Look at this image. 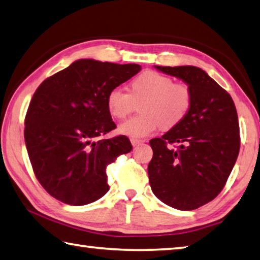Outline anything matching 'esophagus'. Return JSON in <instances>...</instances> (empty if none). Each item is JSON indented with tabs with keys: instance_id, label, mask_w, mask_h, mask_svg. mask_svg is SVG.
<instances>
[{
	"instance_id": "1",
	"label": "esophagus",
	"mask_w": 260,
	"mask_h": 260,
	"mask_svg": "<svg viewBox=\"0 0 260 260\" xmlns=\"http://www.w3.org/2000/svg\"><path fill=\"white\" fill-rule=\"evenodd\" d=\"M131 142H132V144H133V146H136V145H139L141 143H143L144 141L143 140H140V139H132Z\"/></svg>"
}]
</instances>
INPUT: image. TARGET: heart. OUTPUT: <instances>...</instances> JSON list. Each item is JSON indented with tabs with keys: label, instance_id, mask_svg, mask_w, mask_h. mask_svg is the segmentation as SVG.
Masks as SVG:
<instances>
[{
	"label": "heart",
	"instance_id": "obj_1",
	"mask_svg": "<svg viewBox=\"0 0 260 260\" xmlns=\"http://www.w3.org/2000/svg\"><path fill=\"white\" fill-rule=\"evenodd\" d=\"M141 114L120 124L121 134L144 138L160 126L171 129L185 119L193 103V92L186 83L174 79L154 70H145L131 83L129 92L121 87L111 88L107 95L110 115L124 119L140 102Z\"/></svg>",
	"mask_w": 260,
	"mask_h": 260
}]
</instances>
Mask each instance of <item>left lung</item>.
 I'll return each instance as SVG.
<instances>
[{"label": "left lung", "mask_w": 260, "mask_h": 260, "mask_svg": "<svg viewBox=\"0 0 260 260\" xmlns=\"http://www.w3.org/2000/svg\"><path fill=\"white\" fill-rule=\"evenodd\" d=\"M155 68L190 85L193 103L181 124L161 138L150 140L153 157L148 166L149 183L164 204L193 210L219 194L237 161V109L230 94L202 69L193 66Z\"/></svg>", "instance_id": "left-lung-1"}]
</instances>
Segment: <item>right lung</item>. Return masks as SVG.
<instances>
[{"mask_svg": "<svg viewBox=\"0 0 260 260\" xmlns=\"http://www.w3.org/2000/svg\"><path fill=\"white\" fill-rule=\"evenodd\" d=\"M140 70L136 63L82 59L37 87L25 117V143L36 178L56 200L83 206L109 191L107 167L133 148L125 135L99 139L116 128L107 95Z\"/></svg>", "mask_w": 260, "mask_h": 260, "instance_id": "1", "label": "right lung"}]
</instances>
